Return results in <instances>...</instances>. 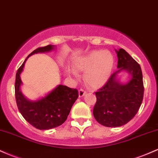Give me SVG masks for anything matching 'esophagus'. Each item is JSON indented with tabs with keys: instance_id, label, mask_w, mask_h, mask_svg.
<instances>
[{
	"instance_id": "34e87169",
	"label": "esophagus",
	"mask_w": 158,
	"mask_h": 158,
	"mask_svg": "<svg viewBox=\"0 0 158 158\" xmlns=\"http://www.w3.org/2000/svg\"><path fill=\"white\" fill-rule=\"evenodd\" d=\"M86 93V90L83 89H81L79 90V97H81H81L84 96V95Z\"/></svg>"
}]
</instances>
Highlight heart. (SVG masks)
<instances>
[{
	"label": "heart",
	"instance_id": "1",
	"mask_svg": "<svg viewBox=\"0 0 158 158\" xmlns=\"http://www.w3.org/2000/svg\"><path fill=\"white\" fill-rule=\"evenodd\" d=\"M114 65V57L108 51H93L86 56L77 60L74 66L77 69L85 72L84 81L92 87H99L109 79ZM69 74L76 75L74 69H69Z\"/></svg>",
	"mask_w": 158,
	"mask_h": 158
}]
</instances>
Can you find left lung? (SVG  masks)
Masks as SVG:
<instances>
[{"mask_svg":"<svg viewBox=\"0 0 158 158\" xmlns=\"http://www.w3.org/2000/svg\"><path fill=\"white\" fill-rule=\"evenodd\" d=\"M116 51L118 70L95 92L97 101L93 108L96 121L110 127L122 126L131 121L139 110L144 95L140 65L124 49ZM123 70L131 74V80L126 85L116 79L117 74Z\"/></svg>","mask_w":158,"mask_h":158,"instance_id":"1","label":"left lung"}]
</instances>
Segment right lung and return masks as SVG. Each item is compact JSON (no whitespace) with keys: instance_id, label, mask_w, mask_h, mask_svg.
<instances>
[{"instance_id":"1","label":"right lung","mask_w":158,"mask_h":158,"mask_svg":"<svg viewBox=\"0 0 158 158\" xmlns=\"http://www.w3.org/2000/svg\"><path fill=\"white\" fill-rule=\"evenodd\" d=\"M54 46L48 45L36 48L28 55L37 53L48 52ZM27 59L19 67L15 76V95L19 112L27 122L40 130H48L64 123L69 114L72 105L78 98V91L63 85H59L44 98L32 102L27 100L20 90L22 82L20 74Z\"/></svg>"}]
</instances>
